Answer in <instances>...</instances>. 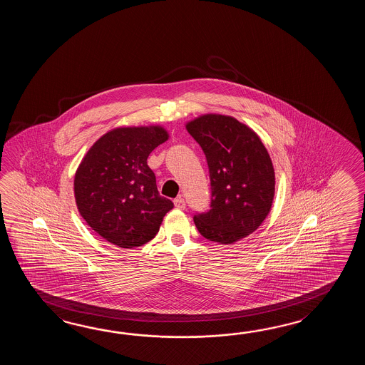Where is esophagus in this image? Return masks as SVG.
<instances>
[{"label":"esophagus","instance_id":"34e87169","mask_svg":"<svg viewBox=\"0 0 365 365\" xmlns=\"http://www.w3.org/2000/svg\"><path fill=\"white\" fill-rule=\"evenodd\" d=\"M173 203H175V206H176V207H178V209H180V210H184L185 209V200H184V198H182V197H181V195H179V197H178V198H175V200H173Z\"/></svg>","mask_w":365,"mask_h":365}]
</instances>
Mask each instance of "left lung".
Segmentation results:
<instances>
[{"mask_svg": "<svg viewBox=\"0 0 365 365\" xmlns=\"http://www.w3.org/2000/svg\"><path fill=\"white\" fill-rule=\"evenodd\" d=\"M209 167L211 202L195 212L203 237L219 244L244 239L270 212L275 192L272 159L256 133L236 118L205 115L186 125Z\"/></svg>", "mask_w": 365, "mask_h": 365, "instance_id": "1", "label": "left lung"}]
</instances>
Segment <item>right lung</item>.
<instances>
[{
	"label": "right lung",
	"mask_w": 365,
	"mask_h": 365,
	"mask_svg": "<svg viewBox=\"0 0 365 365\" xmlns=\"http://www.w3.org/2000/svg\"><path fill=\"white\" fill-rule=\"evenodd\" d=\"M168 140L160 126L118 128L93 143L78 167L74 194L87 225L120 248L155 237L173 202L158 192L150 153Z\"/></svg>",
	"instance_id": "add662e5"
}]
</instances>
